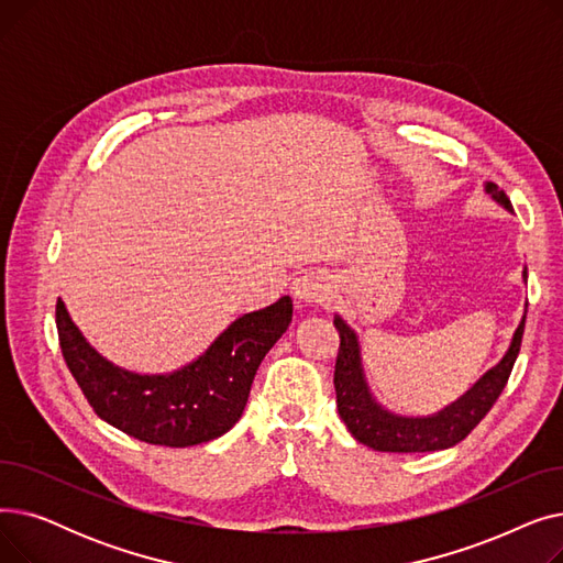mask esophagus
<instances>
[{"label": "esophagus", "instance_id": "esophagus-1", "mask_svg": "<svg viewBox=\"0 0 563 563\" xmlns=\"http://www.w3.org/2000/svg\"><path fill=\"white\" fill-rule=\"evenodd\" d=\"M294 299L306 301V303H323L331 299V283L327 276L321 274H306L294 280Z\"/></svg>", "mask_w": 563, "mask_h": 563}]
</instances>
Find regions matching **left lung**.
Segmentation results:
<instances>
[{"mask_svg": "<svg viewBox=\"0 0 563 563\" xmlns=\"http://www.w3.org/2000/svg\"><path fill=\"white\" fill-rule=\"evenodd\" d=\"M486 191L497 202L505 205L507 210H514L509 196L501 189H497V185L488 183ZM333 323L340 335V349H338L335 374H333L340 418L344 420L351 435L358 442H363V445L376 452H401V454L448 450L475 429L486 418V412L493 408L501 390H505L514 363L520 353V342L525 333V317H522L505 361H501L495 369H490L463 399H459L456 404L438 412L433 418H399L388 410H383L372 399L363 376V367H361V349H358L356 333H353L340 317H335Z\"/></svg>", "mask_w": 563, "mask_h": 563, "instance_id": "8db88e82", "label": "left lung"}]
</instances>
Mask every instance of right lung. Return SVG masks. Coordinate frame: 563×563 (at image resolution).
Listing matches in <instances>:
<instances>
[{
  "mask_svg": "<svg viewBox=\"0 0 563 563\" xmlns=\"http://www.w3.org/2000/svg\"><path fill=\"white\" fill-rule=\"evenodd\" d=\"M291 321V299L232 321L202 356L166 376H141L104 361L56 301L64 361L96 416L136 440L191 448L223 435L242 418L255 372Z\"/></svg>",
  "mask_w": 563,
  "mask_h": 563,
  "instance_id": "add662e5",
  "label": "right lung"
}]
</instances>
